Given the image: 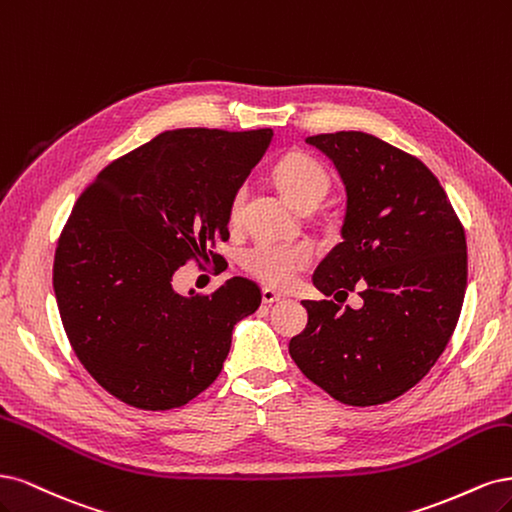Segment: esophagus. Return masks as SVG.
<instances>
[{
	"label": "esophagus",
	"mask_w": 512,
	"mask_h": 512,
	"mask_svg": "<svg viewBox=\"0 0 512 512\" xmlns=\"http://www.w3.org/2000/svg\"><path fill=\"white\" fill-rule=\"evenodd\" d=\"M261 300H263V304H274V302L283 300V295H280V293L274 291V289H270V287H263V289H261Z\"/></svg>",
	"instance_id": "esophagus-1"
}]
</instances>
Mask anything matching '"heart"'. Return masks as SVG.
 <instances>
[{"instance_id": "obj_1", "label": "heart", "mask_w": 512, "mask_h": 512, "mask_svg": "<svg viewBox=\"0 0 512 512\" xmlns=\"http://www.w3.org/2000/svg\"><path fill=\"white\" fill-rule=\"evenodd\" d=\"M276 185L289 202L298 208L306 204H319L329 191V172L321 161L306 153H289L278 161L274 170ZM242 193H236L229 206V217L238 219ZM242 266L253 276L274 287L293 283L295 276L312 263V249L306 242H268L259 240L242 253Z\"/></svg>"}]
</instances>
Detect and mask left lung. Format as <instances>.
Wrapping results in <instances>:
<instances>
[{
    "label": "left lung",
    "mask_w": 512,
    "mask_h": 512,
    "mask_svg": "<svg viewBox=\"0 0 512 512\" xmlns=\"http://www.w3.org/2000/svg\"><path fill=\"white\" fill-rule=\"evenodd\" d=\"M346 189L342 242L304 300L308 325L289 355L306 378L349 406L400 398L430 372L455 332L468 283L464 225L423 161L364 131L306 138ZM357 288V311L341 308Z\"/></svg>",
    "instance_id": "1"
}]
</instances>
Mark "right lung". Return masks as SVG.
Returning <instances> with one entry per match:
<instances>
[{"label":"right lung","instance_id":"add662e5","mask_svg":"<svg viewBox=\"0 0 512 512\" xmlns=\"http://www.w3.org/2000/svg\"><path fill=\"white\" fill-rule=\"evenodd\" d=\"M272 136L163 131L78 197L57 242L53 287L76 357L114 398L170 410L219 376L234 325L259 308L261 291L234 276L210 295H180L172 276L229 238V206Z\"/></svg>","mask_w":512,"mask_h":512}]
</instances>
